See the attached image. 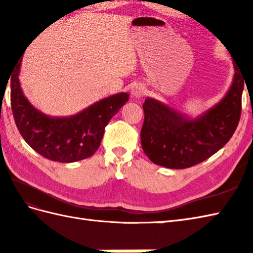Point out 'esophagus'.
<instances>
[{
  "mask_svg": "<svg viewBox=\"0 0 253 253\" xmlns=\"http://www.w3.org/2000/svg\"><path fill=\"white\" fill-rule=\"evenodd\" d=\"M144 93H146V89H144L142 84H136L131 90V94L136 96V98H141V96L144 95Z\"/></svg>",
  "mask_w": 253,
  "mask_h": 253,
  "instance_id": "obj_1",
  "label": "esophagus"
}]
</instances>
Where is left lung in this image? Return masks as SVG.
Segmentation results:
<instances>
[{"label": "left lung", "mask_w": 253, "mask_h": 253, "mask_svg": "<svg viewBox=\"0 0 253 253\" xmlns=\"http://www.w3.org/2000/svg\"><path fill=\"white\" fill-rule=\"evenodd\" d=\"M235 62L234 82L227 94L197 120L189 121L170 107L146 99L142 105L141 147L153 163L174 169L191 168L212 157L229 141L240 120L246 84Z\"/></svg>", "instance_id": "1"}]
</instances>
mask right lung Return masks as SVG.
<instances>
[{"label": "right lung", "mask_w": 253, "mask_h": 253, "mask_svg": "<svg viewBox=\"0 0 253 253\" xmlns=\"http://www.w3.org/2000/svg\"><path fill=\"white\" fill-rule=\"evenodd\" d=\"M20 60L10 77V105L14 120L24 140L45 159L62 163L91 157L98 148L105 126L129 98L118 93L96 102L72 117L53 118L32 106L20 89Z\"/></svg>", "instance_id": "add662e5"}]
</instances>
